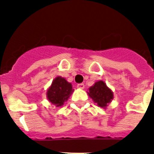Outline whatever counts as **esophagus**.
I'll list each match as a JSON object with an SVG mask.
<instances>
[{"instance_id":"esophagus-1","label":"esophagus","mask_w":154,"mask_h":154,"mask_svg":"<svg viewBox=\"0 0 154 154\" xmlns=\"http://www.w3.org/2000/svg\"><path fill=\"white\" fill-rule=\"evenodd\" d=\"M77 87L78 89H84L85 88V85L83 83H80V84H77Z\"/></svg>"}]
</instances>
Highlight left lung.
Here are the masks:
<instances>
[{"label": "left lung", "mask_w": 154, "mask_h": 154, "mask_svg": "<svg viewBox=\"0 0 154 154\" xmlns=\"http://www.w3.org/2000/svg\"><path fill=\"white\" fill-rule=\"evenodd\" d=\"M88 94L100 107L102 108L106 107L108 103H109L113 98V94L111 89H109L102 81L96 82L93 86L90 87L89 93Z\"/></svg>", "instance_id": "8db88e82"}]
</instances>
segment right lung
Wrapping results in <instances>:
<instances>
[{"mask_svg": "<svg viewBox=\"0 0 154 154\" xmlns=\"http://www.w3.org/2000/svg\"><path fill=\"white\" fill-rule=\"evenodd\" d=\"M73 92L72 85L61 77H56L47 91L49 101L56 106H61Z\"/></svg>", "mask_w": 154, "mask_h": 154, "instance_id": "add662e5", "label": "right lung"}]
</instances>
